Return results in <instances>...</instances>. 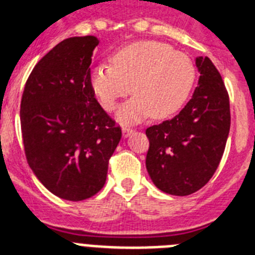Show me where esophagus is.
<instances>
[{
	"mask_svg": "<svg viewBox=\"0 0 255 255\" xmlns=\"http://www.w3.org/2000/svg\"><path fill=\"white\" fill-rule=\"evenodd\" d=\"M132 132H134V130H132L131 128H126V126H124V128H123V136H124V138H129Z\"/></svg>",
	"mask_w": 255,
	"mask_h": 255,
	"instance_id": "34e87169",
	"label": "esophagus"
}]
</instances>
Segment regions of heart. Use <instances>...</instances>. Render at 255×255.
Instances as JSON below:
<instances>
[{"instance_id":"obj_1","label":"heart","mask_w":255,"mask_h":255,"mask_svg":"<svg viewBox=\"0 0 255 255\" xmlns=\"http://www.w3.org/2000/svg\"><path fill=\"white\" fill-rule=\"evenodd\" d=\"M195 75L185 53L162 42L143 40L115 52L111 65L94 66L89 84L106 111H114L131 91L134 97L121 106L117 120L136 124L150 115L164 119L179 111L194 87Z\"/></svg>"}]
</instances>
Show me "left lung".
<instances>
[{
    "mask_svg": "<svg viewBox=\"0 0 255 255\" xmlns=\"http://www.w3.org/2000/svg\"><path fill=\"white\" fill-rule=\"evenodd\" d=\"M200 76L193 98L176 116L145 130L148 173L159 190L193 194L217 170L230 131V101L224 80L208 57H197Z\"/></svg>",
    "mask_w": 255,
    "mask_h": 255,
    "instance_id": "1",
    "label": "left lung"
}]
</instances>
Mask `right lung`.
<instances>
[{
  "mask_svg": "<svg viewBox=\"0 0 255 255\" xmlns=\"http://www.w3.org/2000/svg\"><path fill=\"white\" fill-rule=\"evenodd\" d=\"M93 35L62 40L26 80L20 123L31 171L52 194L79 202L103 188L120 126L97 102L89 84Z\"/></svg>",
  "mask_w": 255,
  "mask_h": 255,
  "instance_id": "add662e5",
  "label": "right lung"
}]
</instances>
